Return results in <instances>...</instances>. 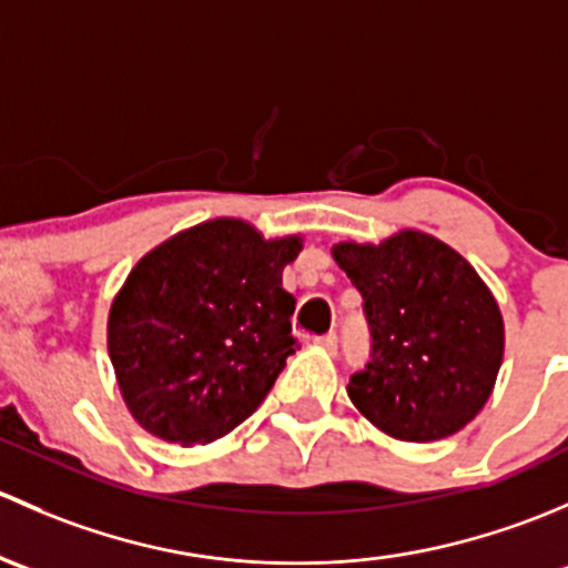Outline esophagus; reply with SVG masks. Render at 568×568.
Listing matches in <instances>:
<instances>
[{
  "mask_svg": "<svg viewBox=\"0 0 568 568\" xmlns=\"http://www.w3.org/2000/svg\"><path fill=\"white\" fill-rule=\"evenodd\" d=\"M317 344H320V347H323V349H327V353H336L338 336H336V333H325V336L317 338Z\"/></svg>",
  "mask_w": 568,
  "mask_h": 568,
  "instance_id": "esophagus-1",
  "label": "esophagus"
}]
</instances>
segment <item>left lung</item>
<instances>
[{"mask_svg":"<svg viewBox=\"0 0 568 568\" xmlns=\"http://www.w3.org/2000/svg\"><path fill=\"white\" fill-rule=\"evenodd\" d=\"M358 286L372 361L353 374V405L385 435L432 443L470 424L498 379L503 314L476 267L420 230L331 248Z\"/></svg>","mask_w":568,"mask_h":568,"instance_id":"obj_1","label":"left lung"}]
</instances>
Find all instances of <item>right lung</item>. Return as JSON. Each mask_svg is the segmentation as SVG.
Returning a JSON list of instances; mask_svg holds the SVG:
<instances>
[{"label": "right lung", "mask_w": 568, "mask_h": 568, "mask_svg": "<svg viewBox=\"0 0 568 568\" xmlns=\"http://www.w3.org/2000/svg\"><path fill=\"white\" fill-rule=\"evenodd\" d=\"M303 237L265 241L243 219H210L155 245L109 308L116 385L139 426L180 446L230 435L295 353V297L282 271Z\"/></svg>", "instance_id": "obj_1"}]
</instances>
